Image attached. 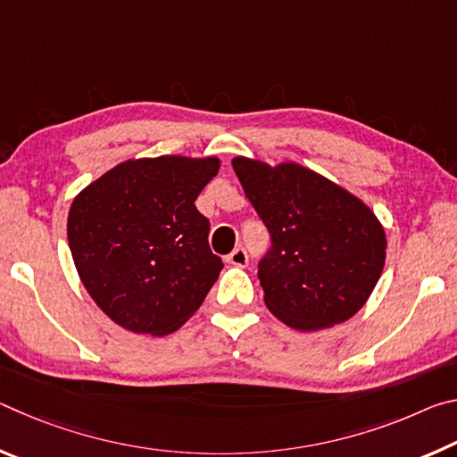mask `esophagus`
<instances>
[{
    "label": "esophagus",
    "mask_w": 457,
    "mask_h": 457,
    "mask_svg": "<svg viewBox=\"0 0 457 457\" xmlns=\"http://www.w3.org/2000/svg\"><path fill=\"white\" fill-rule=\"evenodd\" d=\"M226 260L236 268H245L247 266V253H245L244 247H237V250L231 252Z\"/></svg>",
    "instance_id": "obj_1"
}]
</instances>
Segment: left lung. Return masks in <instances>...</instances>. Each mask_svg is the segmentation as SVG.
<instances>
[{
    "label": "left lung",
    "mask_w": 457,
    "mask_h": 457,
    "mask_svg": "<svg viewBox=\"0 0 457 457\" xmlns=\"http://www.w3.org/2000/svg\"><path fill=\"white\" fill-rule=\"evenodd\" d=\"M245 197L272 236L258 276L268 311L300 332L357 314L385 266L383 223L367 204L294 161L234 157Z\"/></svg>",
    "instance_id": "1"
}]
</instances>
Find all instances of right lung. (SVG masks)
Segmentation results:
<instances>
[{"mask_svg":"<svg viewBox=\"0 0 457 457\" xmlns=\"http://www.w3.org/2000/svg\"><path fill=\"white\" fill-rule=\"evenodd\" d=\"M218 157L129 159L74 197L68 244L80 282L119 327L165 337L181 328L221 272L195 199Z\"/></svg>","mask_w":457,"mask_h":457,"instance_id":"add662e5","label":"right lung"}]
</instances>
